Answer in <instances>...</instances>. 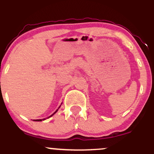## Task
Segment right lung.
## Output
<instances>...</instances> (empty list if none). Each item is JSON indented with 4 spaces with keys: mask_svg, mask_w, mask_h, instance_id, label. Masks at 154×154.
Listing matches in <instances>:
<instances>
[{
    "mask_svg": "<svg viewBox=\"0 0 154 154\" xmlns=\"http://www.w3.org/2000/svg\"><path fill=\"white\" fill-rule=\"evenodd\" d=\"M56 111H57V110H56V111H55V113H56ZM55 113H54V114H52V115H51V116H52L53 115H54V114H55ZM42 120H45V119H36V120H35V121H38V122H40V121H42Z\"/></svg>",
    "mask_w": 154,
    "mask_h": 154,
    "instance_id": "obj_1",
    "label": "right lung"
}]
</instances>
